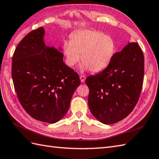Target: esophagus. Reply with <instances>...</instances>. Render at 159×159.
Returning <instances> with one entry per match:
<instances>
[{
	"label": "esophagus",
	"mask_w": 159,
	"mask_h": 159,
	"mask_svg": "<svg viewBox=\"0 0 159 159\" xmlns=\"http://www.w3.org/2000/svg\"><path fill=\"white\" fill-rule=\"evenodd\" d=\"M80 79L81 82L83 83L85 81V79H86V76H85L84 75H80Z\"/></svg>",
	"instance_id": "esophagus-1"
}]
</instances>
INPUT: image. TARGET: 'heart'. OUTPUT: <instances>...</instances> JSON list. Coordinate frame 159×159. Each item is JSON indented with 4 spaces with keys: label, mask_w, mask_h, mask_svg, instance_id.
<instances>
[{
    "label": "heart",
    "mask_w": 159,
    "mask_h": 159,
    "mask_svg": "<svg viewBox=\"0 0 159 159\" xmlns=\"http://www.w3.org/2000/svg\"><path fill=\"white\" fill-rule=\"evenodd\" d=\"M66 63L72 67L82 59V68L92 72H99L106 68L115 54L113 40L109 35L94 30H82L73 34L70 42L63 46Z\"/></svg>",
    "instance_id": "heart-1"
}]
</instances>
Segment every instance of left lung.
<instances>
[{
	"mask_svg": "<svg viewBox=\"0 0 159 159\" xmlns=\"http://www.w3.org/2000/svg\"><path fill=\"white\" fill-rule=\"evenodd\" d=\"M144 58L138 43H129L114 54L109 66L86 79L89 107L105 124L121 121L131 113L141 93Z\"/></svg>",
	"mask_w": 159,
	"mask_h": 159,
	"instance_id": "obj_1",
	"label": "left lung"
}]
</instances>
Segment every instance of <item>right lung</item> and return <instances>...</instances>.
<instances>
[{
    "instance_id": "obj_1",
    "label": "right lung",
    "mask_w": 159,
    "mask_h": 159,
    "mask_svg": "<svg viewBox=\"0 0 159 159\" xmlns=\"http://www.w3.org/2000/svg\"><path fill=\"white\" fill-rule=\"evenodd\" d=\"M43 27L30 32L13 56L12 78L22 107L35 120L54 124L65 116L75 89L78 73L64 64L63 53L43 42Z\"/></svg>"
}]
</instances>
